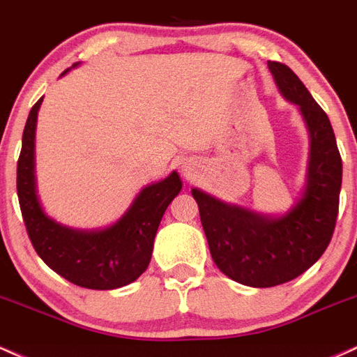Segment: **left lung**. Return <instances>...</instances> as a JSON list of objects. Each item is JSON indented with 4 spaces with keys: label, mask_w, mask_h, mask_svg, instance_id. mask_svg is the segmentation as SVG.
Wrapping results in <instances>:
<instances>
[{
    "label": "left lung",
    "mask_w": 357,
    "mask_h": 357,
    "mask_svg": "<svg viewBox=\"0 0 357 357\" xmlns=\"http://www.w3.org/2000/svg\"><path fill=\"white\" fill-rule=\"evenodd\" d=\"M268 68L310 132L303 198L284 217L271 218L191 191L211 259L223 274L254 288L288 283L320 259L334 234L342 185V159L327 113L288 66L269 61Z\"/></svg>",
    "instance_id": "8db88e82"
}]
</instances>
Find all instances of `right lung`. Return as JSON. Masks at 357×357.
<instances>
[{
	"instance_id": "right-lung-1",
	"label": "right lung",
	"mask_w": 357,
	"mask_h": 357,
	"mask_svg": "<svg viewBox=\"0 0 357 357\" xmlns=\"http://www.w3.org/2000/svg\"><path fill=\"white\" fill-rule=\"evenodd\" d=\"M42 100L29 113L17 166L18 202L26 234L40 259L70 283L89 289L125 287L147 269L160 218L181 191V179L172 171L164 181L144 188L127 213L108 229L86 232L59 225L45 217L35 191V127Z\"/></svg>"
}]
</instances>
